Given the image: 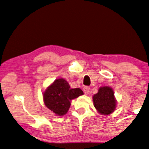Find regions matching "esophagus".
Wrapping results in <instances>:
<instances>
[{"mask_svg": "<svg viewBox=\"0 0 149 149\" xmlns=\"http://www.w3.org/2000/svg\"><path fill=\"white\" fill-rule=\"evenodd\" d=\"M83 91L86 95H87V94H89V92H90V88H89L88 86H85V87L83 88Z\"/></svg>", "mask_w": 149, "mask_h": 149, "instance_id": "34e87169", "label": "esophagus"}]
</instances>
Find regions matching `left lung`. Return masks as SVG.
Instances as JSON below:
<instances>
[{
	"label": "left lung",
	"mask_w": 149,
	"mask_h": 149,
	"mask_svg": "<svg viewBox=\"0 0 149 149\" xmlns=\"http://www.w3.org/2000/svg\"><path fill=\"white\" fill-rule=\"evenodd\" d=\"M94 107L102 115H109L115 110L117 100L114 96V91L109 86H102L98 93L93 97Z\"/></svg>",
	"instance_id": "obj_1"
}]
</instances>
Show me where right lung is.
I'll return each instance as SVG.
<instances>
[{
    "mask_svg": "<svg viewBox=\"0 0 149 149\" xmlns=\"http://www.w3.org/2000/svg\"><path fill=\"white\" fill-rule=\"evenodd\" d=\"M83 94L81 89L71 88L66 81L60 78L49 86L43 94L44 102L48 109L58 116L68 112L73 99Z\"/></svg>",
    "mask_w": 149,
    "mask_h": 149,
    "instance_id": "right-lung-1",
    "label": "right lung"
}]
</instances>
